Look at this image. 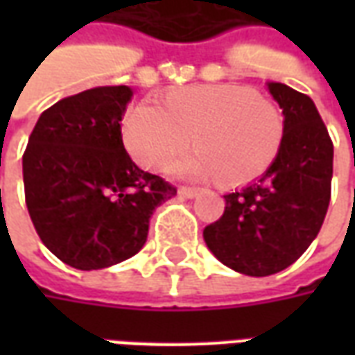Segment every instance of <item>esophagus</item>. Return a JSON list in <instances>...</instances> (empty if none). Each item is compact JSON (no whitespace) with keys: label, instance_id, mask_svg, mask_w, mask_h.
Returning <instances> with one entry per match:
<instances>
[{"label":"esophagus","instance_id":"34e87169","mask_svg":"<svg viewBox=\"0 0 355 355\" xmlns=\"http://www.w3.org/2000/svg\"><path fill=\"white\" fill-rule=\"evenodd\" d=\"M200 192V188H190V186H180V188H178V193H180L182 198H196Z\"/></svg>","mask_w":355,"mask_h":355}]
</instances>
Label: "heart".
<instances>
[{
	"label": "heart",
	"instance_id": "obj_1",
	"mask_svg": "<svg viewBox=\"0 0 355 355\" xmlns=\"http://www.w3.org/2000/svg\"><path fill=\"white\" fill-rule=\"evenodd\" d=\"M285 123L279 108L243 85H196L165 96V108L140 102L127 114L123 142L135 162L165 169L193 140L196 152L175 165L182 177L247 182L274 163Z\"/></svg>",
	"mask_w": 355,
	"mask_h": 355
}]
</instances>
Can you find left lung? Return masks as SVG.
<instances>
[{
    "instance_id": "1",
    "label": "left lung",
    "mask_w": 355,
    "mask_h": 355,
    "mask_svg": "<svg viewBox=\"0 0 355 355\" xmlns=\"http://www.w3.org/2000/svg\"><path fill=\"white\" fill-rule=\"evenodd\" d=\"M283 110V142L266 173L226 193L224 215L203 230L209 251L239 274L282 272L310 247L327 215L333 142L310 96L268 83Z\"/></svg>"
}]
</instances>
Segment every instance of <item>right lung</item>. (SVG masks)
<instances>
[{
  "instance_id": "obj_1",
  "label": "right lung",
  "mask_w": 355,
  "mask_h": 355,
  "mask_svg": "<svg viewBox=\"0 0 355 355\" xmlns=\"http://www.w3.org/2000/svg\"><path fill=\"white\" fill-rule=\"evenodd\" d=\"M127 85L94 87L43 112L22 155L24 196L43 245L78 270H101L144 247L150 216L177 196L125 152Z\"/></svg>"
}]
</instances>
